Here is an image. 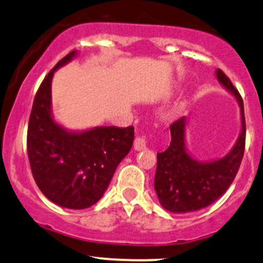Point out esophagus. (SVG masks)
<instances>
[{"label":"esophagus","mask_w":263,"mask_h":263,"mask_svg":"<svg viewBox=\"0 0 263 263\" xmlns=\"http://www.w3.org/2000/svg\"><path fill=\"white\" fill-rule=\"evenodd\" d=\"M134 148L136 151H144L147 148V144H145V140L143 137H137L134 142Z\"/></svg>","instance_id":"1"}]
</instances>
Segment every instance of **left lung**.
Listing matches in <instances>:
<instances>
[{
  "label": "left lung",
  "mask_w": 263,
  "mask_h": 263,
  "mask_svg": "<svg viewBox=\"0 0 263 263\" xmlns=\"http://www.w3.org/2000/svg\"><path fill=\"white\" fill-rule=\"evenodd\" d=\"M216 74L219 83L238 100L241 131L227 156L212 162H200L186 149V116L170 125V145L157 154L154 189L160 204L174 213L195 212L217 201L232 185L241 164L246 135L242 98L222 69H217Z\"/></svg>",
  "instance_id": "left-lung-1"
}]
</instances>
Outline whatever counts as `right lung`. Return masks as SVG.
<instances>
[{"instance_id": "add662e5", "label": "right lung", "mask_w": 263, "mask_h": 263, "mask_svg": "<svg viewBox=\"0 0 263 263\" xmlns=\"http://www.w3.org/2000/svg\"><path fill=\"white\" fill-rule=\"evenodd\" d=\"M76 55L74 50L60 60L40 84L28 125L27 149L40 191L61 207L83 210L103 197L116 167L131 151L135 129L99 126L76 132L53 120V73Z\"/></svg>"}]
</instances>
